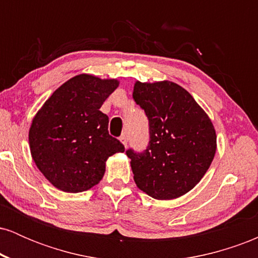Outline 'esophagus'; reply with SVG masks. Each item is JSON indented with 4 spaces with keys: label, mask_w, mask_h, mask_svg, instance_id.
Returning a JSON list of instances; mask_svg holds the SVG:
<instances>
[{
    "label": "esophagus",
    "mask_w": 258,
    "mask_h": 258,
    "mask_svg": "<svg viewBox=\"0 0 258 258\" xmlns=\"http://www.w3.org/2000/svg\"><path fill=\"white\" fill-rule=\"evenodd\" d=\"M120 141H121V143L123 144V146L127 147V142H128V141H127V136H126V135H122V136H121V137H120Z\"/></svg>",
    "instance_id": "esophagus-1"
}]
</instances>
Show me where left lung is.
Returning a JSON list of instances; mask_svg holds the SVG:
<instances>
[{
  "instance_id": "8db88e82",
  "label": "left lung",
  "mask_w": 258,
  "mask_h": 258,
  "mask_svg": "<svg viewBox=\"0 0 258 258\" xmlns=\"http://www.w3.org/2000/svg\"><path fill=\"white\" fill-rule=\"evenodd\" d=\"M133 99L149 121L147 149L126 150L136 184L154 199L182 197L214 160L217 143L211 120L189 92L171 81H137Z\"/></svg>"
}]
</instances>
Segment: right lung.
<instances>
[{
    "label": "right lung",
    "mask_w": 258,
    "mask_h": 258,
    "mask_svg": "<svg viewBox=\"0 0 258 258\" xmlns=\"http://www.w3.org/2000/svg\"><path fill=\"white\" fill-rule=\"evenodd\" d=\"M115 79L81 74L68 80L44 102L29 131L31 156L55 188L80 193L98 184L105 162L125 147L108 131L99 110L117 88Z\"/></svg>",
    "instance_id": "1"
}]
</instances>
